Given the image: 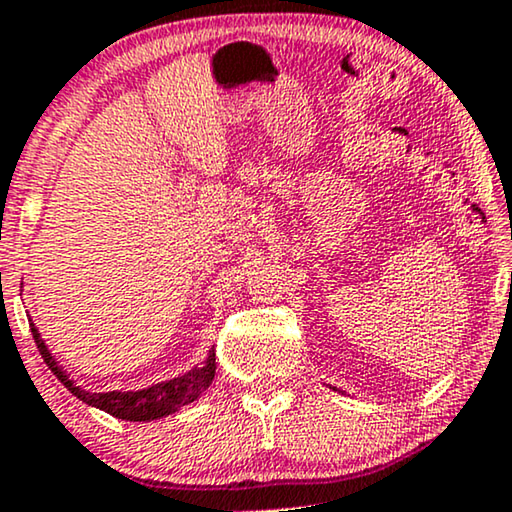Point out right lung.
<instances>
[{
	"instance_id": "obj_1",
	"label": "right lung",
	"mask_w": 512,
	"mask_h": 512,
	"mask_svg": "<svg viewBox=\"0 0 512 512\" xmlns=\"http://www.w3.org/2000/svg\"><path fill=\"white\" fill-rule=\"evenodd\" d=\"M30 329L43 362L48 364V369L55 373L57 380H60V383L67 387L76 399H81L92 408L104 410V413L118 417V420L153 422V420H160V417H167L171 413H176V410H181L183 406H187V403L197 401L201 397V392H206L208 385H211L215 378V352L208 350V357L204 359V364L194 366V369L183 373V376L164 380V383H155L134 392H122V390L88 392L83 390L81 385H76L74 380L67 376V371L57 364V359L50 355L48 345L43 343V338L39 334V329L34 327V322H30Z\"/></svg>"
}]
</instances>
